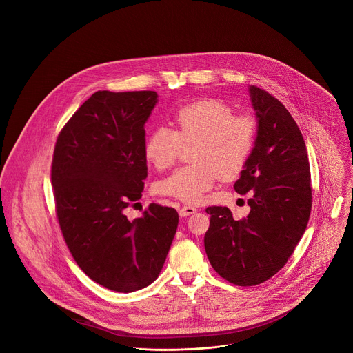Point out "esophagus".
Returning <instances> with one entry per match:
<instances>
[{
    "instance_id": "1",
    "label": "esophagus",
    "mask_w": 353,
    "mask_h": 353,
    "mask_svg": "<svg viewBox=\"0 0 353 353\" xmlns=\"http://www.w3.org/2000/svg\"><path fill=\"white\" fill-rule=\"evenodd\" d=\"M195 212H196V208H195V207H191V205H184V207H181V208L179 210L180 216H190V215H192V214H195Z\"/></svg>"
}]
</instances>
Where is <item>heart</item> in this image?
<instances>
[{"mask_svg": "<svg viewBox=\"0 0 353 353\" xmlns=\"http://www.w3.org/2000/svg\"><path fill=\"white\" fill-rule=\"evenodd\" d=\"M174 131L157 127L143 143V155L157 169L172 168L181 145L192 143L190 166L176 170L157 184V191L198 204L222 179L237 176L250 158L257 135L256 120L233 114V109L216 99H201L181 106L173 114Z\"/></svg>", "mask_w": 353, "mask_h": 353, "instance_id": "heart-1", "label": "heart"}]
</instances>
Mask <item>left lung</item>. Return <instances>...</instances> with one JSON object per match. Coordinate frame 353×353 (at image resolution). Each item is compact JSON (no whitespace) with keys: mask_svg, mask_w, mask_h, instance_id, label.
Masks as SVG:
<instances>
[{"mask_svg":"<svg viewBox=\"0 0 353 353\" xmlns=\"http://www.w3.org/2000/svg\"><path fill=\"white\" fill-rule=\"evenodd\" d=\"M259 130L250 158L233 188L248 192L250 214L234 221L226 207H208L204 245L212 268L239 286L274 276L290 259L312 212V180L306 143L276 97L250 86Z\"/></svg>","mask_w":353,"mask_h":353,"instance_id":"left-lung-1","label":"left lung"}]
</instances>
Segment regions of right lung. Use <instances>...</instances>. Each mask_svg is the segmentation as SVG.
<instances>
[{"instance_id":"obj_1","label":"right lung","mask_w":353,"mask_h":353,"mask_svg":"<svg viewBox=\"0 0 353 353\" xmlns=\"http://www.w3.org/2000/svg\"><path fill=\"white\" fill-rule=\"evenodd\" d=\"M154 90H99L59 134L52 184L70 253L96 283L130 293L152 283L177 230L174 208L150 204L130 221L125 208L142 196L148 176L145 123Z\"/></svg>"}]
</instances>
